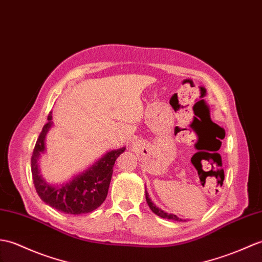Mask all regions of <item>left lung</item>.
<instances>
[{
	"label": "left lung",
	"mask_w": 262,
	"mask_h": 262,
	"mask_svg": "<svg viewBox=\"0 0 262 262\" xmlns=\"http://www.w3.org/2000/svg\"><path fill=\"white\" fill-rule=\"evenodd\" d=\"M145 196H146V201H147V204H148V206H149V209L154 212V213L156 214V215H159V216H161V217H163V219H168V220H174V221H183L182 220V219H180V217H178L176 216L175 214H172V213H166V212H164L162 209H160V208H157V206L151 202V200L149 199V196H148V193L145 191Z\"/></svg>",
	"instance_id": "1"
}]
</instances>
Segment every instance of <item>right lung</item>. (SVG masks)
<instances>
[{
    "instance_id": "obj_1",
    "label": "right lung",
    "mask_w": 262,
    "mask_h": 262,
    "mask_svg": "<svg viewBox=\"0 0 262 262\" xmlns=\"http://www.w3.org/2000/svg\"><path fill=\"white\" fill-rule=\"evenodd\" d=\"M52 126V115L48 116V123L42 128L35 143L31 157L32 180L40 199L67 214H84L93 212L102 204L108 194L112 181L114 164L125 147L109 150L86 171L78 174L67 183L51 185L42 178L39 169V157L46 150V135Z\"/></svg>"
}]
</instances>
